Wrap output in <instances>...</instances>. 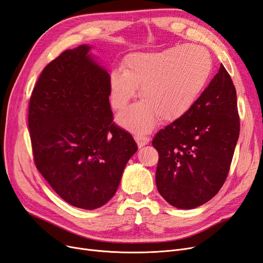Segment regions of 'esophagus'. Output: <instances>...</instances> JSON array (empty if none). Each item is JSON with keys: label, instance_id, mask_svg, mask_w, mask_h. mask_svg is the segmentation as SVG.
<instances>
[{"label": "esophagus", "instance_id": "esophagus-1", "mask_svg": "<svg viewBox=\"0 0 263 263\" xmlns=\"http://www.w3.org/2000/svg\"><path fill=\"white\" fill-rule=\"evenodd\" d=\"M135 140H136V142H137L138 148H141V147L148 145L149 141H150L149 137L144 136V135H140V134H137L136 136H135Z\"/></svg>", "mask_w": 263, "mask_h": 263}]
</instances>
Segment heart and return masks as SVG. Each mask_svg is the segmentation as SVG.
Instances as JSON below:
<instances>
[{"label":"heart","instance_id":"1","mask_svg":"<svg viewBox=\"0 0 263 263\" xmlns=\"http://www.w3.org/2000/svg\"><path fill=\"white\" fill-rule=\"evenodd\" d=\"M212 70V55L201 45L129 54L123 70L110 73V104L123 109L136 97L137 87L142 101L119 114L117 121L130 130L146 133L160 115L164 121L184 116L208 84Z\"/></svg>","mask_w":263,"mask_h":263}]
</instances>
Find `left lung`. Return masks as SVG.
I'll return each mask as SVG.
<instances>
[{
	"label": "left lung",
	"instance_id": "left-lung-1",
	"mask_svg": "<svg viewBox=\"0 0 263 263\" xmlns=\"http://www.w3.org/2000/svg\"><path fill=\"white\" fill-rule=\"evenodd\" d=\"M236 89L225 67L189 112L159 132L156 184L170 205L195 209L224 184L239 137Z\"/></svg>",
	"mask_w": 263,
	"mask_h": 263
}]
</instances>
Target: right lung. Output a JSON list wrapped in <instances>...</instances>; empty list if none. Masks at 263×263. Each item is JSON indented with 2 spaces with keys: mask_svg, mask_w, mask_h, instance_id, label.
<instances>
[{
  "mask_svg": "<svg viewBox=\"0 0 263 263\" xmlns=\"http://www.w3.org/2000/svg\"><path fill=\"white\" fill-rule=\"evenodd\" d=\"M81 45L47 66L28 108L35 164L62 200L95 210L114 196L137 151L132 135L113 122L109 74Z\"/></svg>",
  "mask_w": 263,
  "mask_h": 263,
  "instance_id": "1",
  "label": "right lung"
}]
</instances>
